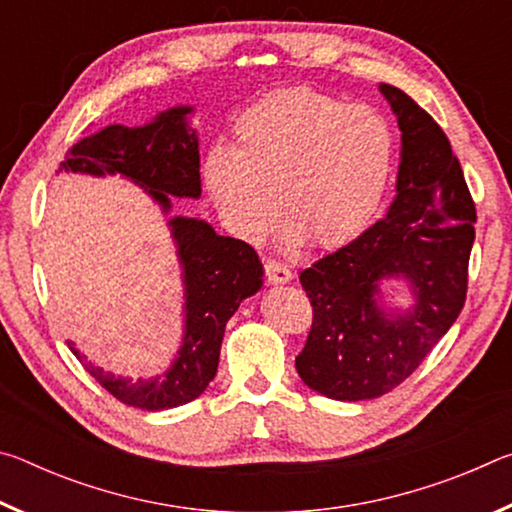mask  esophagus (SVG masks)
Returning <instances> with one entry per match:
<instances>
[{
  "mask_svg": "<svg viewBox=\"0 0 512 512\" xmlns=\"http://www.w3.org/2000/svg\"><path fill=\"white\" fill-rule=\"evenodd\" d=\"M266 271V280L268 284H289L293 280V273L289 271L284 264H277V262H266L264 266Z\"/></svg>",
  "mask_w": 512,
  "mask_h": 512,
  "instance_id": "34e87169",
  "label": "esophagus"
}]
</instances>
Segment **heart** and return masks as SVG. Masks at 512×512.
<instances>
[{"mask_svg":"<svg viewBox=\"0 0 512 512\" xmlns=\"http://www.w3.org/2000/svg\"><path fill=\"white\" fill-rule=\"evenodd\" d=\"M212 144L201 178L232 235L262 244L282 214L291 248L345 246L375 219L395 167V135L379 110L311 88L266 94Z\"/></svg>","mask_w":512,"mask_h":512,"instance_id":"heart-1","label":"heart"}]
</instances>
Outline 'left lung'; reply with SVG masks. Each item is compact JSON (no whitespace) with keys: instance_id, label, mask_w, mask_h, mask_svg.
<instances>
[{"instance_id":"1","label":"left lung","mask_w":512,"mask_h":512,"mask_svg":"<svg viewBox=\"0 0 512 512\" xmlns=\"http://www.w3.org/2000/svg\"><path fill=\"white\" fill-rule=\"evenodd\" d=\"M379 92L402 133L393 203L300 273L314 323L298 375L339 402L375 400L420 366L461 314L474 244V203L443 128L400 88ZM397 292L409 306L396 305Z\"/></svg>"}]
</instances>
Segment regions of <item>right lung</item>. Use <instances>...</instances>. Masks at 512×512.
Wrapping results in <instances>:
<instances>
[{
	"instance_id": "right-lung-1",
	"label": "right lung",
	"mask_w": 512,
	"mask_h": 512,
	"mask_svg": "<svg viewBox=\"0 0 512 512\" xmlns=\"http://www.w3.org/2000/svg\"><path fill=\"white\" fill-rule=\"evenodd\" d=\"M192 106H173L137 126L110 124L76 142L60 173L119 176L144 189L167 216L183 282V336L169 366L153 377H121L85 361V370L119 402L142 411L196 400L219 368L225 325L264 284V266L246 241L221 237L196 216H173V198H201V155Z\"/></svg>"
}]
</instances>
